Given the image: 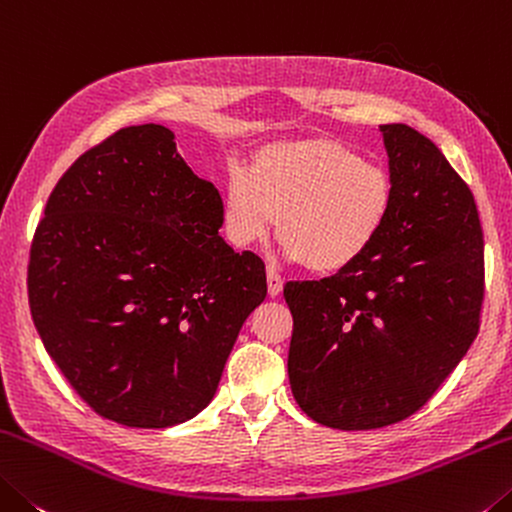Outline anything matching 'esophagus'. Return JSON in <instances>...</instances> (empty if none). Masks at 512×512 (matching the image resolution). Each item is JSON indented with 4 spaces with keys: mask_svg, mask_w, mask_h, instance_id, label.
I'll use <instances>...</instances> for the list:
<instances>
[{
    "mask_svg": "<svg viewBox=\"0 0 512 512\" xmlns=\"http://www.w3.org/2000/svg\"><path fill=\"white\" fill-rule=\"evenodd\" d=\"M267 292H270V297H279L283 292V279L279 272L267 270Z\"/></svg>",
    "mask_w": 512,
    "mask_h": 512,
    "instance_id": "obj_1",
    "label": "esophagus"
}]
</instances>
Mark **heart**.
Instances as JSON below:
<instances>
[{"label":"heart","mask_w":512,"mask_h":512,"mask_svg":"<svg viewBox=\"0 0 512 512\" xmlns=\"http://www.w3.org/2000/svg\"><path fill=\"white\" fill-rule=\"evenodd\" d=\"M392 179L379 163L329 138L279 140L258 147L249 167L224 179V236L240 249L261 245L279 217L290 261L317 274L356 265L388 224Z\"/></svg>","instance_id":"1"}]
</instances>
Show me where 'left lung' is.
<instances>
[{"mask_svg": "<svg viewBox=\"0 0 512 512\" xmlns=\"http://www.w3.org/2000/svg\"><path fill=\"white\" fill-rule=\"evenodd\" d=\"M392 211L349 270L283 288L288 376L317 424L367 431L417 413L479 333L483 231L467 183L408 124H381Z\"/></svg>", "mask_w": 512, "mask_h": 512, "instance_id": "8db88e82", "label": "left lung"}]
</instances>
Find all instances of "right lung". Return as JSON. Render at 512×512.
Here are the masks:
<instances>
[{
    "instance_id": "obj_1",
    "label": "right lung",
    "mask_w": 512,
    "mask_h": 512,
    "mask_svg": "<svg viewBox=\"0 0 512 512\" xmlns=\"http://www.w3.org/2000/svg\"><path fill=\"white\" fill-rule=\"evenodd\" d=\"M220 229V192L161 124L120 129L56 183L31 245L29 306L97 415L167 429L211 404L267 297L261 258L236 254Z\"/></svg>"
}]
</instances>
